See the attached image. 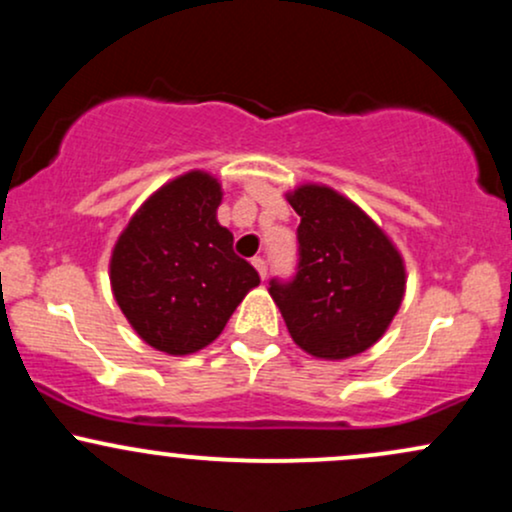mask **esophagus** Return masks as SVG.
<instances>
[{
	"mask_svg": "<svg viewBox=\"0 0 512 512\" xmlns=\"http://www.w3.org/2000/svg\"><path fill=\"white\" fill-rule=\"evenodd\" d=\"M252 264H255V269H257V272H260L262 281L267 279V260H262V257H255V260H252Z\"/></svg>",
	"mask_w": 512,
	"mask_h": 512,
	"instance_id": "obj_1",
	"label": "esophagus"
}]
</instances>
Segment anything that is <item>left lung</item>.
<instances>
[{
    "label": "left lung",
    "mask_w": 512,
    "mask_h": 512,
    "mask_svg": "<svg viewBox=\"0 0 512 512\" xmlns=\"http://www.w3.org/2000/svg\"><path fill=\"white\" fill-rule=\"evenodd\" d=\"M289 204L301 216L296 272L269 279V293L303 351L317 358L361 354L383 337L402 303V257L330 187H298Z\"/></svg>",
    "instance_id": "obj_1"
}]
</instances>
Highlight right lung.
Here are the masks:
<instances>
[{"mask_svg":"<svg viewBox=\"0 0 512 512\" xmlns=\"http://www.w3.org/2000/svg\"><path fill=\"white\" fill-rule=\"evenodd\" d=\"M221 187L207 173L168 182L117 240L115 301L146 344L185 356L214 342L260 274L216 221Z\"/></svg>","mask_w":512,"mask_h":512,"instance_id":"right-lung-1","label":"right lung"}]
</instances>
